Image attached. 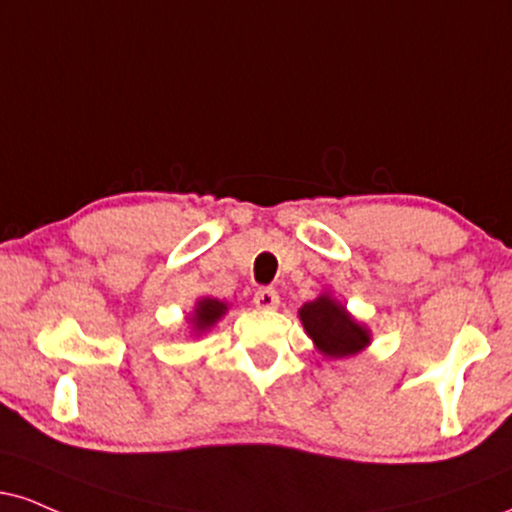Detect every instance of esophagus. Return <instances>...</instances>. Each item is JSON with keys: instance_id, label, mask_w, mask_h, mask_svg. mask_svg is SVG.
<instances>
[{"instance_id": "obj_1", "label": "esophagus", "mask_w": 512, "mask_h": 512, "mask_svg": "<svg viewBox=\"0 0 512 512\" xmlns=\"http://www.w3.org/2000/svg\"><path fill=\"white\" fill-rule=\"evenodd\" d=\"M255 305L260 307V310H274V307L279 305V293H276L274 288H260V291L255 293Z\"/></svg>"}]
</instances>
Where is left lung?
Here are the masks:
<instances>
[{"instance_id":"left-lung-1","label":"left lung","mask_w":512,"mask_h":512,"mask_svg":"<svg viewBox=\"0 0 512 512\" xmlns=\"http://www.w3.org/2000/svg\"><path fill=\"white\" fill-rule=\"evenodd\" d=\"M300 322L307 336L324 357H350L365 350L372 341L369 329L350 317L346 305L338 303L329 293H322L312 303L300 307Z\"/></svg>"}]
</instances>
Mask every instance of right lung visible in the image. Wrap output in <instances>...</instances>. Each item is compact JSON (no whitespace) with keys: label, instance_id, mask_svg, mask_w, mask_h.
Here are the masks:
<instances>
[{"label":"right lung","instance_id":"right-lung-1","mask_svg":"<svg viewBox=\"0 0 512 512\" xmlns=\"http://www.w3.org/2000/svg\"><path fill=\"white\" fill-rule=\"evenodd\" d=\"M226 310H229V305L221 303V300H217V298H200V300H197L195 310H193V319H190L195 334L200 336V334H205L207 329H212V326L226 315Z\"/></svg>","mask_w":512,"mask_h":512}]
</instances>
